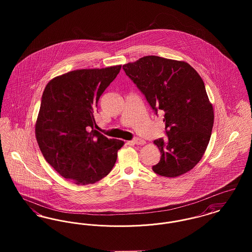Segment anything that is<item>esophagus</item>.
Masks as SVG:
<instances>
[{"label":"esophagus","instance_id":"1","mask_svg":"<svg viewBox=\"0 0 252 252\" xmlns=\"http://www.w3.org/2000/svg\"><path fill=\"white\" fill-rule=\"evenodd\" d=\"M133 144H137V145H144L145 144V141L143 139H140V138H135L133 141H132Z\"/></svg>","mask_w":252,"mask_h":252}]
</instances>
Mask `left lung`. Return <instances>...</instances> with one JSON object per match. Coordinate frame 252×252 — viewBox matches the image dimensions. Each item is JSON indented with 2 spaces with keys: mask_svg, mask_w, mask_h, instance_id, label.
<instances>
[{
  "mask_svg": "<svg viewBox=\"0 0 252 252\" xmlns=\"http://www.w3.org/2000/svg\"><path fill=\"white\" fill-rule=\"evenodd\" d=\"M123 69L156 114L164 113L167 140L154 141L161 156L153 171L176 178L192 170L206 151L215 119L198 72L187 62L157 56L125 64Z\"/></svg>",
  "mask_w": 252,
  "mask_h": 252,
  "instance_id": "left-lung-1",
  "label": "left lung"
}]
</instances>
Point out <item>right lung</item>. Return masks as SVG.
Returning <instances> with one entry per match:
<instances>
[{"label":"right lung","mask_w":252,"mask_h":252,"mask_svg":"<svg viewBox=\"0 0 252 252\" xmlns=\"http://www.w3.org/2000/svg\"><path fill=\"white\" fill-rule=\"evenodd\" d=\"M121 65L82 69L53 78L43 92L36 123V142L49 164L77 185L93 184L114 166L124 142L97 131L100 96Z\"/></svg>","instance_id":"right-lung-1"}]
</instances>
